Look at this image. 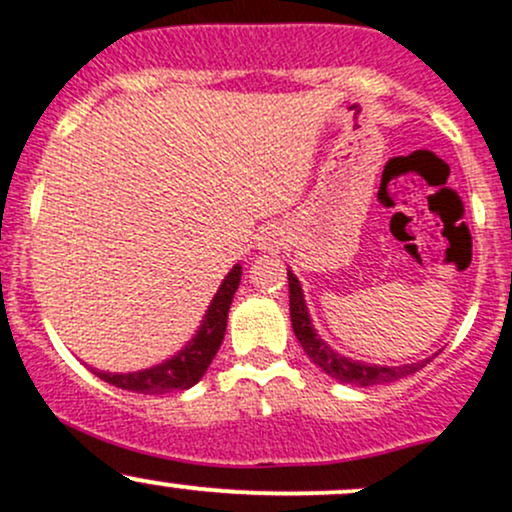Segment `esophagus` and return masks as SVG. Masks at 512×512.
<instances>
[{"mask_svg":"<svg viewBox=\"0 0 512 512\" xmlns=\"http://www.w3.org/2000/svg\"><path fill=\"white\" fill-rule=\"evenodd\" d=\"M284 242H287L284 228H279V225H267V228H262L260 235H257V250L279 252L284 247Z\"/></svg>","mask_w":512,"mask_h":512,"instance_id":"1","label":"esophagus"}]
</instances>
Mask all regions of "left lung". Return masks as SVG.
I'll use <instances>...</instances> for the list:
<instances>
[{
    "mask_svg": "<svg viewBox=\"0 0 512 512\" xmlns=\"http://www.w3.org/2000/svg\"><path fill=\"white\" fill-rule=\"evenodd\" d=\"M289 279V314H292V328L294 336L304 348V353L324 370L331 378L341 380V383L368 387V385H383V383H395V380L407 378V375L417 373L432 358L419 360V363H407V365H368L360 363V360H351L346 355L336 353L324 338L316 333V328L311 326L309 309H306L304 292H301L299 279L294 277L292 270H287Z\"/></svg>",
    "mask_w": 512,
    "mask_h": 512,
    "instance_id": "left-lung-1",
    "label": "left lung"
}]
</instances>
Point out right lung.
I'll list each match as a JSON object with an SVG mask.
<instances>
[{
    "mask_svg": "<svg viewBox=\"0 0 512 512\" xmlns=\"http://www.w3.org/2000/svg\"><path fill=\"white\" fill-rule=\"evenodd\" d=\"M242 267L235 265L218 287L215 297L208 306L203 324L198 328L196 336L188 341L184 351H179L174 358L164 360V363L154 365V368L137 370V373H105V370H95L100 380L105 383L122 387L129 392H142V395H164V392L188 390L203 378L211 360L218 353L220 343H223L225 326H228V311L233 304V294L240 284Z\"/></svg>",
    "mask_w": 512,
    "mask_h": 512,
    "instance_id": "add662e5",
    "label": "right lung"
}]
</instances>
